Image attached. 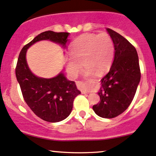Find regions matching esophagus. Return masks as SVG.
Returning <instances> with one entry per match:
<instances>
[{"label":"esophagus","mask_w":156,"mask_h":156,"mask_svg":"<svg viewBox=\"0 0 156 156\" xmlns=\"http://www.w3.org/2000/svg\"><path fill=\"white\" fill-rule=\"evenodd\" d=\"M81 93L82 94H88V92H87V91H84V90H82L81 91Z\"/></svg>","instance_id":"34e87169"}]
</instances>
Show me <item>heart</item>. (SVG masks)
Returning <instances> with one entry per match:
<instances>
[{"label": "heart", "instance_id": "1", "mask_svg": "<svg viewBox=\"0 0 156 156\" xmlns=\"http://www.w3.org/2000/svg\"><path fill=\"white\" fill-rule=\"evenodd\" d=\"M114 57V41L108 34H84L70 45V55L67 58V70L73 78L82 68L86 76L94 73L102 74L110 68Z\"/></svg>", "mask_w": 156, "mask_h": 156}]
</instances>
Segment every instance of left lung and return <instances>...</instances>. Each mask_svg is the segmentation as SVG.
I'll use <instances>...</instances> for the list:
<instances>
[{"mask_svg":"<svg viewBox=\"0 0 156 156\" xmlns=\"http://www.w3.org/2000/svg\"><path fill=\"white\" fill-rule=\"evenodd\" d=\"M114 44V58L110 70L101 79V102L93 105L97 115L114 118L128 108L141 78L137 51L125 37L107 28Z\"/></svg>","mask_w":156,"mask_h":156,"instance_id":"left-lung-1","label":"left lung"}]
</instances>
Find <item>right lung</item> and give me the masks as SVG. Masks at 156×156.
<instances>
[{
  "instance_id": "add662e5",
  "label": "right lung",
  "mask_w": 156,
  "mask_h": 156,
  "mask_svg": "<svg viewBox=\"0 0 156 156\" xmlns=\"http://www.w3.org/2000/svg\"><path fill=\"white\" fill-rule=\"evenodd\" d=\"M69 33L48 31L37 35L21 50L15 69L17 80L24 101L37 117L49 122H57L70 114L73 101L80 92L75 81L67 80L62 73L53 78H41L31 72L27 64V49L40 40H49L65 45Z\"/></svg>"
}]
</instances>
